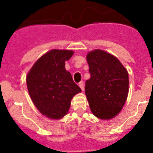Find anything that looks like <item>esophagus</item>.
<instances>
[{
	"instance_id": "obj_1",
	"label": "esophagus",
	"mask_w": 153,
	"mask_h": 153,
	"mask_svg": "<svg viewBox=\"0 0 153 153\" xmlns=\"http://www.w3.org/2000/svg\"><path fill=\"white\" fill-rule=\"evenodd\" d=\"M79 86H80V88H81V90L83 91H84V82L81 81L79 82Z\"/></svg>"
}]
</instances>
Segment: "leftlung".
Returning a JSON list of instances; mask_svg holds the SVG:
<instances>
[{"label": "left lung", "instance_id": "left-lung-1", "mask_svg": "<svg viewBox=\"0 0 153 153\" xmlns=\"http://www.w3.org/2000/svg\"><path fill=\"white\" fill-rule=\"evenodd\" d=\"M91 78L85 92L93 114L101 119L114 118L122 110L129 92L127 69L117 57L95 50L87 54Z\"/></svg>", "mask_w": 153, "mask_h": 153}]
</instances>
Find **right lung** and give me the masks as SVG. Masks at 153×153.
<instances>
[{"label":"right lung","mask_w":153,"mask_h":153,"mask_svg":"<svg viewBox=\"0 0 153 153\" xmlns=\"http://www.w3.org/2000/svg\"><path fill=\"white\" fill-rule=\"evenodd\" d=\"M73 53L72 50H51L34 63L26 76L33 103L48 118H62L69 111L73 96L81 92L65 68V61Z\"/></svg>","instance_id":"add662e5"}]
</instances>
